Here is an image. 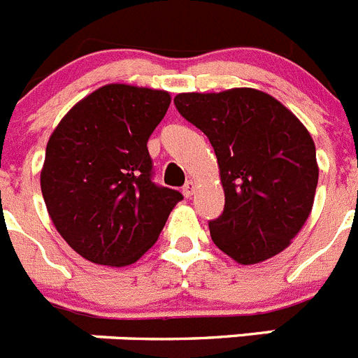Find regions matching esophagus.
Instances as JSON below:
<instances>
[{
  "label": "esophagus",
  "mask_w": 358,
  "mask_h": 358,
  "mask_svg": "<svg viewBox=\"0 0 358 358\" xmlns=\"http://www.w3.org/2000/svg\"><path fill=\"white\" fill-rule=\"evenodd\" d=\"M195 189H197L195 181H188L185 185V188H182V194H185V197H192V195L195 194Z\"/></svg>",
  "instance_id": "1"
}]
</instances>
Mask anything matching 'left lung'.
Here are the masks:
<instances>
[{"label":"left lung","instance_id":"left-lung-1","mask_svg":"<svg viewBox=\"0 0 358 358\" xmlns=\"http://www.w3.org/2000/svg\"><path fill=\"white\" fill-rule=\"evenodd\" d=\"M173 103L217 156L226 204L210 222L215 245L240 265L285 251L305 226L317 188L315 145L305 125L252 87L179 93Z\"/></svg>","mask_w":358,"mask_h":358}]
</instances>
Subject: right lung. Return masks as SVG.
I'll return each mask as SVG.
<instances>
[{
	"mask_svg": "<svg viewBox=\"0 0 358 358\" xmlns=\"http://www.w3.org/2000/svg\"><path fill=\"white\" fill-rule=\"evenodd\" d=\"M169 91L107 84L78 100L46 145L41 192L75 252L125 267L156 243L182 195L152 182L147 141L169 110Z\"/></svg>",
	"mask_w": 358,
	"mask_h": 358,
	"instance_id": "right-lung-1",
	"label": "right lung"
}]
</instances>
